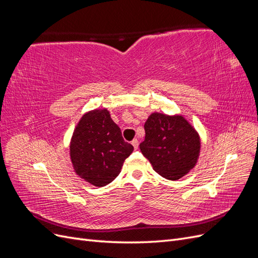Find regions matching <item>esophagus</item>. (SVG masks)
<instances>
[{"label":"esophagus","mask_w":258,"mask_h":258,"mask_svg":"<svg viewBox=\"0 0 258 258\" xmlns=\"http://www.w3.org/2000/svg\"><path fill=\"white\" fill-rule=\"evenodd\" d=\"M131 144L134 145L135 150H138V147H139V141H138L137 139H134V140H132V141H131Z\"/></svg>","instance_id":"obj_1"}]
</instances>
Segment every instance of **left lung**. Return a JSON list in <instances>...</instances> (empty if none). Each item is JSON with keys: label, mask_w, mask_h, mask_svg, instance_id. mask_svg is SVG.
<instances>
[{"label": "left lung", "mask_w": 258, "mask_h": 258, "mask_svg": "<svg viewBox=\"0 0 258 258\" xmlns=\"http://www.w3.org/2000/svg\"><path fill=\"white\" fill-rule=\"evenodd\" d=\"M144 129L145 140L140 150L159 175L176 181L196 166L200 137L182 115L152 113Z\"/></svg>", "instance_id": "obj_1"}]
</instances>
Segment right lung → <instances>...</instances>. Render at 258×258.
<instances>
[{
	"mask_svg": "<svg viewBox=\"0 0 258 258\" xmlns=\"http://www.w3.org/2000/svg\"><path fill=\"white\" fill-rule=\"evenodd\" d=\"M132 151L134 146L124 142L120 128L106 108L85 113L70 143V157L75 173L97 187L114 181Z\"/></svg>",
	"mask_w": 258,
	"mask_h": 258,
	"instance_id": "obj_1",
	"label": "right lung"
}]
</instances>
